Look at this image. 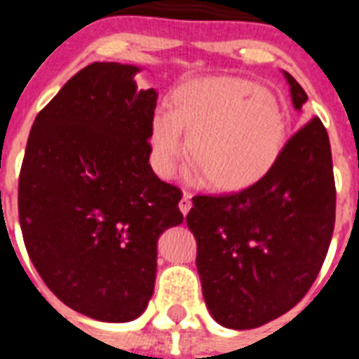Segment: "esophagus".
I'll list each match as a JSON object with an SVG mask.
<instances>
[{
  "mask_svg": "<svg viewBox=\"0 0 359 359\" xmlns=\"http://www.w3.org/2000/svg\"><path fill=\"white\" fill-rule=\"evenodd\" d=\"M179 208H180V212L188 214L190 212V208H191V194H188V191H184V196H182V199H180L179 203Z\"/></svg>",
  "mask_w": 359,
  "mask_h": 359,
  "instance_id": "obj_1",
  "label": "esophagus"
}]
</instances>
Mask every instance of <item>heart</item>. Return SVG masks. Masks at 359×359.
Wrapping results in <instances>:
<instances>
[{
  "mask_svg": "<svg viewBox=\"0 0 359 359\" xmlns=\"http://www.w3.org/2000/svg\"><path fill=\"white\" fill-rule=\"evenodd\" d=\"M173 109L158 106L149 124V162L169 179L188 151L194 175H207L219 191H238L262 180L283 156L289 117L276 93L240 76L186 81L171 97Z\"/></svg>",
  "mask_w": 359,
  "mask_h": 359,
  "instance_id": "obj_1",
  "label": "heart"
}]
</instances>
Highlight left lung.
I'll use <instances>...</instances> for the list:
<instances>
[{
    "mask_svg": "<svg viewBox=\"0 0 359 359\" xmlns=\"http://www.w3.org/2000/svg\"><path fill=\"white\" fill-rule=\"evenodd\" d=\"M292 106L307 95L285 72ZM197 242V272L214 320L251 330L292 309L317 279L335 224L328 132L318 117L302 126L278 165L229 196H197L186 216Z\"/></svg>",
    "mask_w": 359,
    "mask_h": 359,
    "instance_id": "obj_1",
    "label": "left lung"
}]
</instances>
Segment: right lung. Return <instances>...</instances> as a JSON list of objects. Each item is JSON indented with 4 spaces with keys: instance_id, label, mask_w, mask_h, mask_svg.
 Instances as JSON below:
<instances>
[{
    "instance_id": "obj_1",
    "label": "right lung",
    "mask_w": 359,
    "mask_h": 359,
    "mask_svg": "<svg viewBox=\"0 0 359 359\" xmlns=\"http://www.w3.org/2000/svg\"><path fill=\"white\" fill-rule=\"evenodd\" d=\"M135 65L91 63L35 117L18 180L25 250L74 311L130 323L147 309L156 242L182 224L179 188L149 163L158 93Z\"/></svg>"
}]
</instances>
